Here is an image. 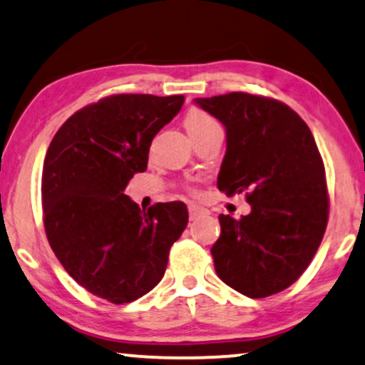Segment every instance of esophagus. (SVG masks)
Returning a JSON list of instances; mask_svg holds the SVG:
<instances>
[{
  "label": "esophagus",
  "instance_id": "34e87169",
  "mask_svg": "<svg viewBox=\"0 0 365 365\" xmlns=\"http://www.w3.org/2000/svg\"><path fill=\"white\" fill-rule=\"evenodd\" d=\"M205 212H207L205 208L193 205V203H192V205H188V215H190V220H195L198 215H202V213H205Z\"/></svg>",
  "mask_w": 365,
  "mask_h": 365
}]
</instances>
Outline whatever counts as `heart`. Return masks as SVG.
<instances>
[{
  "label": "heart",
  "instance_id": "heart-1",
  "mask_svg": "<svg viewBox=\"0 0 365 365\" xmlns=\"http://www.w3.org/2000/svg\"><path fill=\"white\" fill-rule=\"evenodd\" d=\"M183 125H185L187 133L190 135V138H195L198 135L208 132V130L217 128V121L212 118L210 115H207L205 111L192 108L188 110V113L185 115V120H183ZM192 193H197L195 190H190Z\"/></svg>",
  "mask_w": 365,
  "mask_h": 365
}]
</instances>
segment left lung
<instances>
[{
	"instance_id": "8db88e82",
	"label": "left lung",
	"mask_w": 365,
	"mask_h": 365,
	"mask_svg": "<svg viewBox=\"0 0 365 365\" xmlns=\"http://www.w3.org/2000/svg\"><path fill=\"white\" fill-rule=\"evenodd\" d=\"M227 130L217 187L244 193L252 205L239 220L220 215L212 247L215 272L228 287L264 299L304 274L325 233V168L307 123L269 96L233 93L197 98Z\"/></svg>"
}]
</instances>
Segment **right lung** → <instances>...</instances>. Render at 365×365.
Here are the masks:
<instances>
[{
    "mask_svg": "<svg viewBox=\"0 0 365 365\" xmlns=\"http://www.w3.org/2000/svg\"><path fill=\"white\" fill-rule=\"evenodd\" d=\"M185 96L111 95L73 113L48 147L41 177L43 223L65 270L111 304H128L162 280L170 247L188 223L183 202L147 212L125 195L145 172L155 135Z\"/></svg>",
    "mask_w": 365,
    "mask_h": 365,
    "instance_id": "right-lung-1",
    "label": "right lung"
}]
</instances>
